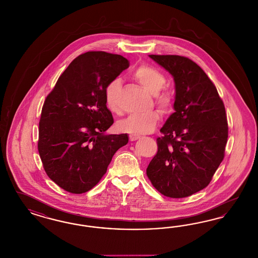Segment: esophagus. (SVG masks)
Masks as SVG:
<instances>
[{
  "label": "esophagus",
  "mask_w": 258,
  "mask_h": 258,
  "mask_svg": "<svg viewBox=\"0 0 258 258\" xmlns=\"http://www.w3.org/2000/svg\"><path fill=\"white\" fill-rule=\"evenodd\" d=\"M139 138H140L139 135H134V134H131V135H130V140H131V141H135V140H137V139H139Z\"/></svg>",
  "instance_id": "obj_1"
}]
</instances>
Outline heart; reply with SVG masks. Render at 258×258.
Masks as SVG:
<instances>
[{
  "mask_svg": "<svg viewBox=\"0 0 258 258\" xmlns=\"http://www.w3.org/2000/svg\"><path fill=\"white\" fill-rule=\"evenodd\" d=\"M136 82L140 83L145 89L152 95H157L162 90L166 83L164 75L151 66H141L134 74ZM121 86V81L115 79L105 87V103L108 109L112 112H118L116 103V95ZM156 103L163 109H167L171 104V97L167 93H160L156 96ZM160 119L158 112L152 111L144 115H131L117 123V128L121 133L139 134H149L155 130Z\"/></svg>",
  "mask_w": 258,
  "mask_h": 258,
  "instance_id": "heart-1",
  "label": "heart"
}]
</instances>
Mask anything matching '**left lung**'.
<instances>
[{"mask_svg":"<svg viewBox=\"0 0 258 258\" xmlns=\"http://www.w3.org/2000/svg\"><path fill=\"white\" fill-rule=\"evenodd\" d=\"M175 82V112L156 139L158 150L147 168L162 195L185 198L203 190L225 156L227 114L215 85L204 70L180 55H149Z\"/></svg>","mask_w":258,"mask_h":258,"instance_id":"8db88e82","label":"left lung"}]
</instances>
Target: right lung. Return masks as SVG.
<instances>
[{"label":"right lung","mask_w":258,"mask_h":258,"mask_svg":"<svg viewBox=\"0 0 258 258\" xmlns=\"http://www.w3.org/2000/svg\"><path fill=\"white\" fill-rule=\"evenodd\" d=\"M120 54L87 52L62 73L43 104L38 152L48 176L62 189L83 194L106 173L127 134H107L113 124L105 87L128 68Z\"/></svg>","instance_id":"right-lung-1"}]
</instances>
